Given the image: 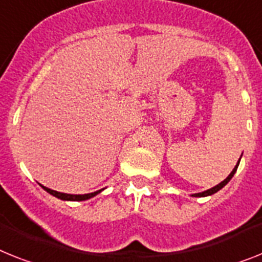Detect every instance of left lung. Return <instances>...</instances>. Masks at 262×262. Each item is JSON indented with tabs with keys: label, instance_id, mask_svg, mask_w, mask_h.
<instances>
[{
	"label": "left lung",
	"instance_id": "obj_1",
	"mask_svg": "<svg viewBox=\"0 0 262 262\" xmlns=\"http://www.w3.org/2000/svg\"><path fill=\"white\" fill-rule=\"evenodd\" d=\"M237 168H238V164H237L236 166H234V169H233V170H232V173H230V174L228 176V177H226V179L224 180L223 182H220L219 185H216V186H214V188H212V189H208V190H205V192H202V193H195L194 197H205V195L214 194V193H216V192H219L220 189L224 188V186H225L226 184H228V182L230 181V179H232V177H233V174H234V173H236Z\"/></svg>",
	"mask_w": 262,
	"mask_h": 262
}]
</instances>
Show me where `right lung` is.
Wrapping results in <instances>:
<instances>
[{"mask_svg":"<svg viewBox=\"0 0 262 262\" xmlns=\"http://www.w3.org/2000/svg\"><path fill=\"white\" fill-rule=\"evenodd\" d=\"M45 189L46 192L53 194L54 197L57 199H61V200H68V201H83V200H88L90 197H94L96 194L101 192V190H97V192L94 193H88V194H67V193H60V192H56V190H52V189L46 188V186H42Z\"/></svg>","mask_w":262,"mask_h":262,"instance_id":"add662e5","label":"right lung"}]
</instances>
